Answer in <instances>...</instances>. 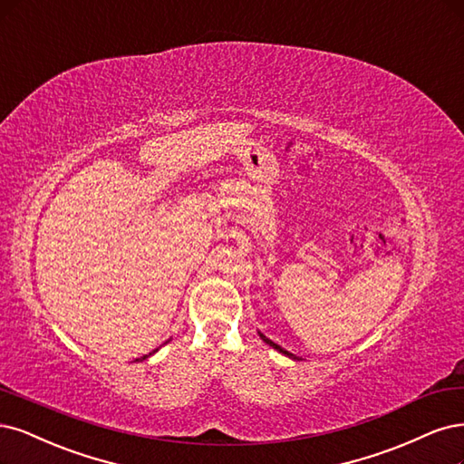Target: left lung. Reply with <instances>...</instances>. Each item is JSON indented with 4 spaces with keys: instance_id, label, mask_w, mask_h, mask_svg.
Masks as SVG:
<instances>
[{
    "instance_id": "8db88e82",
    "label": "left lung",
    "mask_w": 464,
    "mask_h": 464,
    "mask_svg": "<svg viewBox=\"0 0 464 464\" xmlns=\"http://www.w3.org/2000/svg\"><path fill=\"white\" fill-rule=\"evenodd\" d=\"M259 335H261V340H263V342H265V343H268V345H270V347H273V349H276V351H280V353H284V355H285V357H290V359H297V357H295V355H292V353H290V351H285V349H284V347H280V345H278V343H275V342H273V340H268V338H266V335H265V334H261V332H259Z\"/></svg>"
}]
</instances>
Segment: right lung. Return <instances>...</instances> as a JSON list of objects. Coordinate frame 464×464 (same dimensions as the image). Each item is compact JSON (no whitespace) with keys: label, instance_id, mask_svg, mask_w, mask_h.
Returning a JSON list of instances; mask_svg holds the SVG:
<instances>
[{"label":"right lung","instance_id":"right-lung-1","mask_svg":"<svg viewBox=\"0 0 464 464\" xmlns=\"http://www.w3.org/2000/svg\"><path fill=\"white\" fill-rule=\"evenodd\" d=\"M155 351H157V349H155ZM155 351H153V353H155ZM150 355H151V353H150ZM146 357H148V355H143V357H141V359H146Z\"/></svg>","mask_w":464,"mask_h":464}]
</instances>
